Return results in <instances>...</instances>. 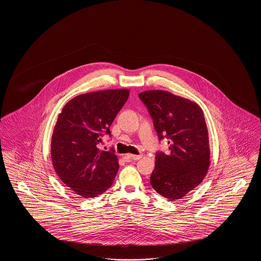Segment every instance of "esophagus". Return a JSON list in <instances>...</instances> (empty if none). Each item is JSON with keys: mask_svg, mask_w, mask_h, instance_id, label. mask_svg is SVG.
Segmentation results:
<instances>
[{"mask_svg": "<svg viewBox=\"0 0 261 261\" xmlns=\"http://www.w3.org/2000/svg\"><path fill=\"white\" fill-rule=\"evenodd\" d=\"M142 158L141 154H127L126 155V159H129V160H133V161H138Z\"/></svg>", "mask_w": 261, "mask_h": 261, "instance_id": "1", "label": "esophagus"}]
</instances>
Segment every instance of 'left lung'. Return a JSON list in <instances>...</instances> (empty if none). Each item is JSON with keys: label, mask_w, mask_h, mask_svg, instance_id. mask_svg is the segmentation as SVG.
Wrapping results in <instances>:
<instances>
[{"label": "left lung", "mask_w": 261, "mask_h": 261, "mask_svg": "<svg viewBox=\"0 0 261 261\" xmlns=\"http://www.w3.org/2000/svg\"><path fill=\"white\" fill-rule=\"evenodd\" d=\"M159 140L169 145L156 151L151 187L169 200L181 199L203 180L210 166L208 132L199 106L173 94L150 90L139 94Z\"/></svg>", "instance_id": "1"}]
</instances>
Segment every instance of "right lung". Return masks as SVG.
Listing matches in <instances>:
<instances>
[{
	"instance_id": "right-lung-1",
	"label": "right lung",
	"mask_w": 261,
	"mask_h": 261,
	"mask_svg": "<svg viewBox=\"0 0 261 261\" xmlns=\"http://www.w3.org/2000/svg\"><path fill=\"white\" fill-rule=\"evenodd\" d=\"M129 97V90L87 93L70 99L60 113L50 143L54 168L62 182L82 198L106 192L118 171L113 148L101 150L105 135Z\"/></svg>"
}]
</instances>
